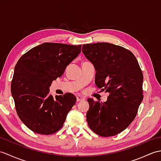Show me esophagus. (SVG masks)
Here are the masks:
<instances>
[{"label":"esophagus","instance_id":"1","mask_svg":"<svg viewBox=\"0 0 161 161\" xmlns=\"http://www.w3.org/2000/svg\"><path fill=\"white\" fill-rule=\"evenodd\" d=\"M85 100L84 97L81 96V95H77V102H81V101Z\"/></svg>","mask_w":161,"mask_h":161}]
</instances>
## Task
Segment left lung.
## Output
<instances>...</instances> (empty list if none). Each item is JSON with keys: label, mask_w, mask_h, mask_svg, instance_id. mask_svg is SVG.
Wrapping results in <instances>:
<instances>
[{"label": "left lung", "mask_w": 161, "mask_h": 161, "mask_svg": "<svg viewBox=\"0 0 161 161\" xmlns=\"http://www.w3.org/2000/svg\"><path fill=\"white\" fill-rule=\"evenodd\" d=\"M82 52L95 66L96 86L109 92L105 102L87 99L88 126L99 136H114L133 121L143 101L141 69L131 51L113 44H83Z\"/></svg>", "instance_id": "left-lung-1"}]
</instances>
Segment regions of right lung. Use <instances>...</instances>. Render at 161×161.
<instances>
[{
  "mask_svg": "<svg viewBox=\"0 0 161 161\" xmlns=\"http://www.w3.org/2000/svg\"><path fill=\"white\" fill-rule=\"evenodd\" d=\"M81 48L45 42L30 49L18 61L11 91L18 117L33 132L48 135L63 126L77 99L70 92L53 97L49 87L80 53Z\"/></svg>",
  "mask_w": 161,
  "mask_h": 161,
  "instance_id": "obj_1",
  "label": "right lung"
}]
</instances>
